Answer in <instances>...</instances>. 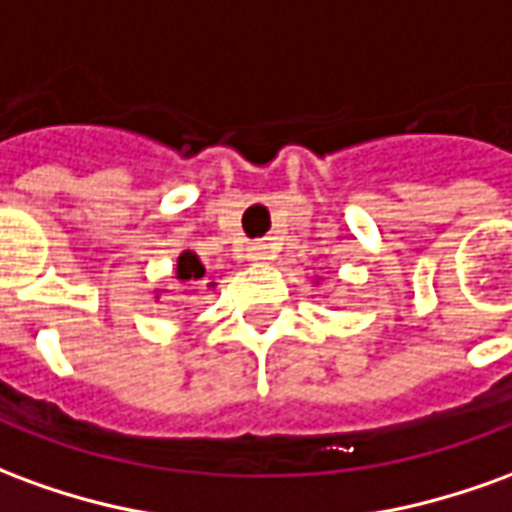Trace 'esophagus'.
I'll return each instance as SVG.
<instances>
[{"label": "esophagus", "instance_id": "esophagus-1", "mask_svg": "<svg viewBox=\"0 0 512 512\" xmlns=\"http://www.w3.org/2000/svg\"><path fill=\"white\" fill-rule=\"evenodd\" d=\"M274 252H277L274 244H252L246 249V257H249V260H271Z\"/></svg>", "mask_w": 512, "mask_h": 512}]
</instances>
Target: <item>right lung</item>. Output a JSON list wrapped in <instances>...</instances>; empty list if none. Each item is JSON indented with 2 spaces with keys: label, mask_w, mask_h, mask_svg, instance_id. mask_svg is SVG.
Returning a JSON list of instances; mask_svg holds the SVG:
<instances>
[{
  "label": "right lung",
  "mask_w": 512,
  "mask_h": 512,
  "mask_svg": "<svg viewBox=\"0 0 512 512\" xmlns=\"http://www.w3.org/2000/svg\"><path fill=\"white\" fill-rule=\"evenodd\" d=\"M177 277L180 280H205V266L194 252H182L177 260ZM216 282H207V288H213Z\"/></svg>",
  "instance_id": "1"
}]
</instances>
